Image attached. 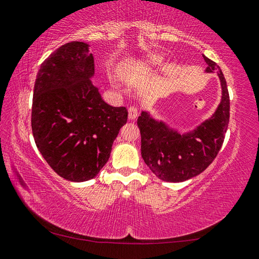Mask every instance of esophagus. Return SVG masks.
I'll list each match as a JSON object with an SVG mask.
<instances>
[{"instance_id":"1","label":"esophagus","mask_w":259,"mask_h":259,"mask_svg":"<svg viewBox=\"0 0 259 259\" xmlns=\"http://www.w3.org/2000/svg\"><path fill=\"white\" fill-rule=\"evenodd\" d=\"M138 115H139V112H138L137 108L133 107V106L128 108V118L131 120H134L135 118L138 117Z\"/></svg>"}]
</instances>
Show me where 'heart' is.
Returning <instances> with one entry per match:
<instances>
[{
    "instance_id": "heart-1",
    "label": "heart",
    "mask_w": 259,
    "mask_h": 259,
    "mask_svg": "<svg viewBox=\"0 0 259 259\" xmlns=\"http://www.w3.org/2000/svg\"><path fill=\"white\" fill-rule=\"evenodd\" d=\"M161 62V58L159 56H156V54H149L144 59L141 60V66L146 68H151L156 65H159Z\"/></svg>"
}]
</instances>
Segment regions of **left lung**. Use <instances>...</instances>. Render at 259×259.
<instances>
[{"instance_id": "obj_1", "label": "left lung", "mask_w": 259, "mask_h": 259, "mask_svg": "<svg viewBox=\"0 0 259 259\" xmlns=\"http://www.w3.org/2000/svg\"><path fill=\"white\" fill-rule=\"evenodd\" d=\"M207 72H217L222 100L211 118L188 134H179L162 121L142 112L138 118L141 133V155L157 178L167 182H183L202 173L220 152L230 119V95L220 66L203 56Z\"/></svg>"}]
</instances>
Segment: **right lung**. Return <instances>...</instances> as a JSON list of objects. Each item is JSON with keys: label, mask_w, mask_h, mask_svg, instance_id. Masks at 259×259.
Segmentation results:
<instances>
[{"label": "right lung", "mask_w": 259, "mask_h": 259, "mask_svg": "<svg viewBox=\"0 0 259 259\" xmlns=\"http://www.w3.org/2000/svg\"><path fill=\"white\" fill-rule=\"evenodd\" d=\"M93 74L89 45L70 42L45 59L35 80L31 131L36 147L58 175L72 182L98 175L128 115L125 107L103 101L90 80Z\"/></svg>", "instance_id": "1"}]
</instances>
